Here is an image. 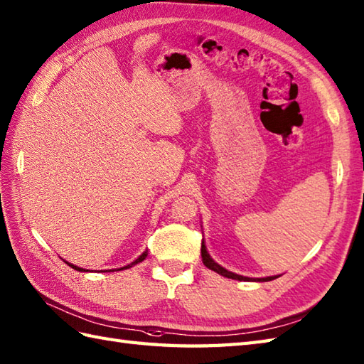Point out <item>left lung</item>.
<instances>
[{
    "instance_id": "8db88e82",
    "label": "left lung",
    "mask_w": 364,
    "mask_h": 364,
    "mask_svg": "<svg viewBox=\"0 0 364 364\" xmlns=\"http://www.w3.org/2000/svg\"><path fill=\"white\" fill-rule=\"evenodd\" d=\"M200 255H203V262H204V264L207 266L208 269H212V271H215V272H218V274H221V276H224V277L235 279V280H252V279H249V277L238 276V274H235V272H230V271H228V269H224L223 266L215 263V262L212 260V258H210L208 252H207L204 241H203V246H200ZM272 279H277V277L272 276V277H264V279H258V280H260V282H268V280H272Z\"/></svg>"
}]
</instances>
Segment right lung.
Returning a JSON list of instances; mask_svg holds the SVG:
<instances>
[{
	"mask_svg": "<svg viewBox=\"0 0 364 364\" xmlns=\"http://www.w3.org/2000/svg\"><path fill=\"white\" fill-rule=\"evenodd\" d=\"M146 255H148V250H144V252L139 257V258H136V260L135 262H132L131 264H127V266H124V268H119V271L121 269H127V268H131V266H134V264H136V263H140V262H143L144 260V258H146ZM68 266H71V268L73 269H76V271H85V269H82V268H79V266H75V264H71V263H68ZM112 271H114V269H112Z\"/></svg>",
	"mask_w": 364,
	"mask_h": 364,
	"instance_id": "1",
	"label": "right lung"
}]
</instances>
